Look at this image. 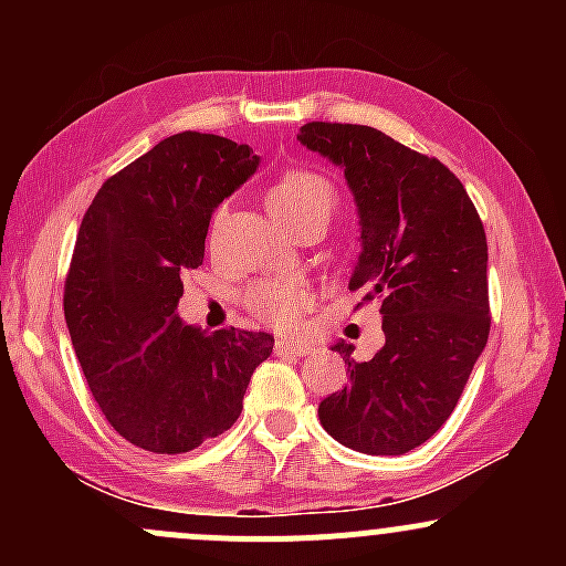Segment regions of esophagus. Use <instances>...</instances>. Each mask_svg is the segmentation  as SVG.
<instances>
[{
    "label": "esophagus",
    "mask_w": 566,
    "mask_h": 566,
    "mask_svg": "<svg viewBox=\"0 0 566 566\" xmlns=\"http://www.w3.org/2000/svg\"><path fill=\"white\" fill-rule=\"evenodd\" d=\"M276 354H290V356H305L311 354V346L303 340H292V337H279L276 340Z\"/></svg>",
    "instance_id": "esophagus-1"
}]
</instances>
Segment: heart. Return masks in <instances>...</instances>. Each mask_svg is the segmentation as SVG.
Listing matches in <instances>:
<instances>
[{
    "instance_id": "heart-1",
    "label": "heart",
    "mask_w": 566,
    "mask_h": 566,
    "mask_svg": "<svg viewBox=\"0 0 566 566\" xmlns=\"http://www.w3.org/2000/svg\"><path fill=\"white\" fill-rule=\"evenodd\" d=\"M337 207V188L327 175L295 167L269 188V210L287 223L292 231L305 223L333 218ZM244 305L258 319L271 327H290L308 305V292L287 279H263L244 292Z\"/></svg>"
}]
</instances>
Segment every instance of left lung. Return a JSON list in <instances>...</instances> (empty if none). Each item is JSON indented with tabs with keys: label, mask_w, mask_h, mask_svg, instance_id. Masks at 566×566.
Segmentation results:
<instances>
[{
	"label": "left lung",
	"mask_w": 566,
	"mask_h": 566,
	"mask_svg": "<svg viewBox=\"0 0 566 566\" xmlns=\"http://www.w3.org/2000/svg\"><path fill=\"white\" fill-rule=\"evenodd\" d=\"M297 140L346 172L361 226L348 287L378 297L386 335L369 361L335 343L350 382L319 420L350 450L405 454L447 423L490 337L482 218L450 167L380 129L308 122Z\"/></svg>",
	"instance_id": "obj_1"
}]
</instances>
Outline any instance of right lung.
Wrapping results in <instances>:
<instances>
[{
  "instance_id": "1",
  "label": "right lung",
  "mask_w": 566,
  "mask_h": 566,
  "mask_svg": "<svg viewBox=\"0 0 566 566\" xmlns=\"http://www.w3.org/2000/svg\"><path fill=\"white\" fill-rule=\"evenodd\" d=\"M250 146L178 133L119 170L84 212L63 311L84 380L129 444L197 450L237 423L274 335L184 324L186 271L205 261L212 212L258 170Z\"/></svg>"
}]
</instances>
